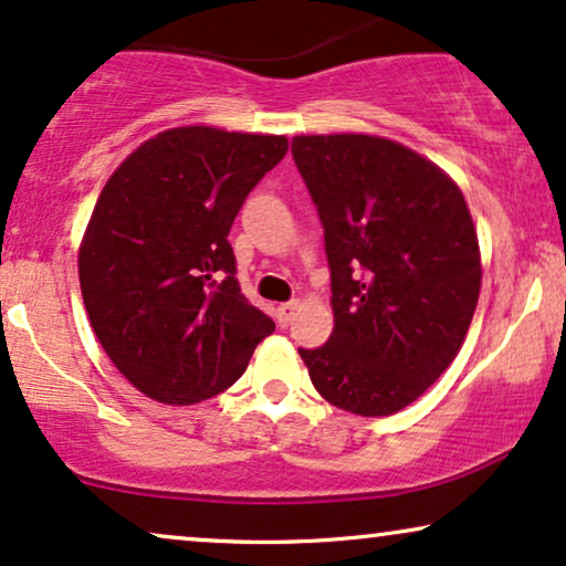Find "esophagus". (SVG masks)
Instances as JSON below:
<instances>
[{
    "mask_svg": "<svg viewBox=\"0 0 566 566\" xmlns=\"http://www.w3.org/2000/svg\"><path fill=\"white\" fill-rule=\"evenodd\" d=\"M296 306H298V301H289V304H281V306H277V310H275L277 325H281V327L289 325V322L293 319V312H296Z\"/></svg>",
    "mask_w": 566,
    "mask_h": 566,
    "instance_id": "esophagus-1",
    "label": "esophagus"
}]
</instances>
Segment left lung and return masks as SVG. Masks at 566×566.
<instances>
[{
	"label": "left lung",
	"mask_w": 566,
	"mask_h": 566,
	"mask_svg": "<svg viewBox=\"0 0 566 566\" xmlns=\"http://www.w3.org/2000/svg\"><path fill=\"white\" fill-rule=\"evenodd\" d=\"M291 153L325 229L335 314L325 346L298 354L327 402L398 413L471 327L481 293L471 210L442 168L392 139L301 135Z\"/></svg>",
	"instance_id": "obj_1"
}]
</instances>
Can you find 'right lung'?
Masks as SVG:
<instances>
[{
    "instance_id": "1",
    "label": "right lung",
    "mask_w": 566,
    "mask_h": 566,
    "mask_svg": "<svg viewBox=\"0 0 566 566\" xmlns=\"http://www.w3.org/2000/svg\"><path fill=\"white\" fill-rule=\"evenodd\" d=\"M285 150L283 135L176 127L106 181L80 289L98 343L148 398L192 406L229 390L275 329L241 293L229 231Z\"/></svg>"
}]
</instances>
